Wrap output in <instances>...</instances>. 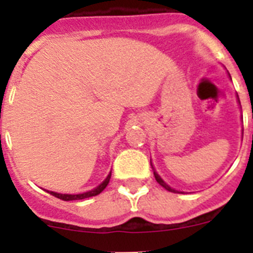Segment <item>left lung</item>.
I'll list each match as a JSON object with an SVG mask.
<instances>
[{"instance_id": "8db88e82", "label": "left lung", "mask_w": 253, "mask_h": 253, "mask_svg": "<svg viewBox=\"0 0 253 253\" xmlns=\"http://www.w3.org/2000/svg\"><path fill=\"white\" fill-rule=\"evenodd\" d=\"M153 173H154V177H156V180H157V182H158V184H160L161 186H162V187H165V189H166L167 191H171V193H178V191H176V190L171 189V187H169V185H167V184H165V182H163V180H162V178H161L160 176L157 175V172H156V171H153Z\"/></svg>"}]
</instances>
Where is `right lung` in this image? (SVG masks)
<instances>
[{
	"label": "right lung",
	"mask_w": 253,
	"mask_h": 253,
	"mask_svg": "<svg viewBox=\"0 0 253 253\" xmlns=\"http://www.w3.org/2000/svg\"><path fill=\"white\" fill-rule=\"evenodd\" d=\"M110 177H111V172H110V173H109V176H107V177L105 178V181H104V182H102L101 185H99V186L96 187V189L91 190V191H87V193H84V194H78V195H68V194H57V193H53V191H50V194L53 196H55V198L62 199V200H64V202H69V200H82V199L91 198V196L99 195V194L101 193L102 190H104L105 187L107 186V184H109V181H110ZM48 193H49V191H48Z\"/></svg>",
	"instance_id": "right-lung-1"
}]
</instances>
